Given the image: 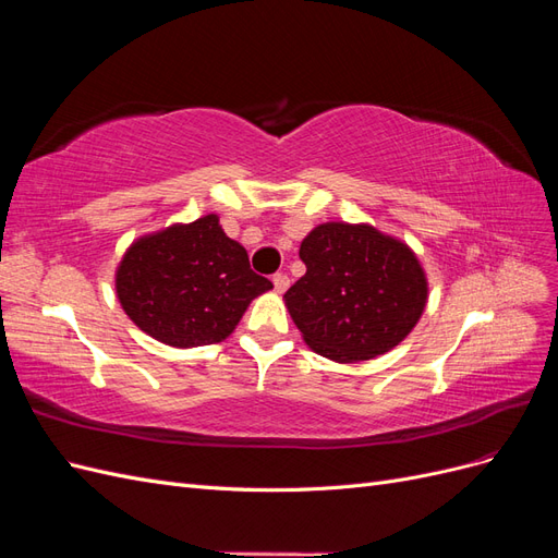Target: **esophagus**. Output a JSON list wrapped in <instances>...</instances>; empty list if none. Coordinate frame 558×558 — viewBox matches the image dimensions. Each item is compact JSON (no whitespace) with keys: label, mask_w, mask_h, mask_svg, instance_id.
Wrapping results in <instances>:
<instances>
[{"label":"esophagus","mask_w":558,"mask_h":558,"mask_svg":"<svg viewBox=\"0 0 558 558\" xmlns=\"http://www.w3.org/2000/svg\"><path fill=\"white\" fill-rule=\"evenodd\" d=\"M272 283H275V291H277V293H283V291L291 286V279H289V275L277 272V275L272 277Z\"/></svg>","instance_id":"esophagus-1"}]
</instances>
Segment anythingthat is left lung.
Returning a JSON list of instances; mask_svg holds the SVG:
<instances>
[{"label":"left lung","mask_w":558,"mask_h":558,"mask_svg":"<svg viewBox=\"0 0 558 558\" xmlns=\"http://www.w3.org/2000/svg\"><path fill=\"white\" fill-rule=\"evenodd\" d=\"M307 265L283 300L310 349L337 363L381 356L412 332L428 300L408 244L373 226L324 223L300 244Z\"/></svg>","instance_id":"1"}]
</instances>
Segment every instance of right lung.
<instances>
[{
    "label": "right lung",
    "instance_id": "1",
    "mask_svg": "<svg viewBox=\"0 0 558 558\" xmlns=\"http://www.w3.org/2000/svg\"><path fill=\"white\" fill-rule=\"evenodd\" d=\"M269 289L272 281L253 272L246 248L228 238L214 214L137 240L116 272L125 314L146 335L179 349L223 342L248 302Z\"/></svg>",
    "mask_w": 558,
    "mask_h": 558
}]
</instances>
